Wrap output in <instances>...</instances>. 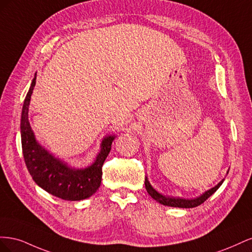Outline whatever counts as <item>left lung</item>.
<instances>
[{"label": "left lung", "mask_w": 252, "mask_h": 252, "mask_svg": "<svg viewBox=\"0 0 252 252\" xmlns=\"http://www.w3.org/2000/svg\"><path fill=\"white\" fill-rule=\"evenodd\" d=\"M224 181V180H223ZM223 181H220L219 184L213 187L209 190H207L205 193H203L201 196L196 197V199H191V200H185V199H180V197H168V196H164L161 193H158L156 189L152 188L150 185V183L148 182L147 178H145V187H146L147 192L150 194L152 199H155L158 203H161L165 206H170V207H179V208H193L203 204L206 200L208 199L210 195L215 193L219 187L222 185Z\"/></svg>", "instance_id": "1"}]
</instances>
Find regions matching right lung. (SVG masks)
Segmentation results:
<instances>
[{
    "label": "right lung",
    "mask_w": 252,
    "mask_h": 252,
    "mask_svg": "<svg viewBox=\"0 0 252 252\" xmlns=\"http://www.w3.org/2000/svg\"><path fill=\"white\" fill-rule=\"evenodd\" d=\"M35 79L36 73L25 97L21 119L22 149L27 169L36 184L48 193L67 201L85 200L101 185L102 167L110 152L114 136L103 140L95 162L85 169H72L52 157L35 141L28 121V107Z\"/></svg>",
    "instance_id": "obj_1"
}]
</instances>
